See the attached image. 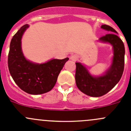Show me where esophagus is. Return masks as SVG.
I'll use <instances>...</instances> for the list:
<instances>
[{
    "label": "esophagus",
    "instance_id": "esophagus-1",
    "mask_svg": "<svg viewBox=\"0 0 131 131\" xmlns=\"http://www.w3.org/2000/svg\"><path fill=\"white\" fill-rule=\"evenodd\" d=\"M70 58L72 60L76 61L77 60V55H75V54L72 55V56H71Z\"/></svg>",
    "mask_w": 131,
    "mask_h": 131
}]
</instances>
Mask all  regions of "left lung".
<instances>
[{
  "label": "left lung",
  "instance_id": "8db88e82",
  "mask_svg": "<svg viewBox=\"0 0 131 131\" xmlns=\"http://www.w3.org/2000/svg\"><path fill=\"white\" fill-rule=\"evenodd\" d=\"M101 28L112 32L99 38V41L109 43L113 47L114 56L110 68L103 75L93 77L83 65L79 62L75 63L77 86L82 93L91 97H101L107 93L118 83L124 70L125 47L123 41L112 27L103 25Z\"/></svg>",
  "mask_w": 131,
  "mask_h": 131
}]
</instances>
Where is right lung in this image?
I'll return each instance as SVG.
<instances>
[{
    "instance_id": "1",
    "label": "right lung",
    "mask_w": 131,
    "mask_h": 131,
    "mask_svg": "<svg viewBox=\"0 0 131 131\" xmlns=\"http://www.w3.org/2000/svg\"><path fill=\"white\" fill-rule=\"evenodd\" d=\"M23 26L13 36L9 46L8 63L14 82L29 94L38 95L51 91L68 58L52 59L44 63H35L25 58L21 49V38L28 27Z\"/></svg>"
}]
</instances>
